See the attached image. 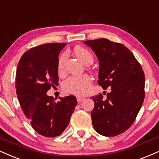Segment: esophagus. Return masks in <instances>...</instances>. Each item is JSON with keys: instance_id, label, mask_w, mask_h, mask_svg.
I'll return each mask as SVG.
<instances>
[{"instance_id": "esophagus-1", "label": "esophagus", "mask_w": 159, "mask_h": 159, "mask_svg": "<svg viewBox=\"0 0 159 159\" xmlns=\"http://www.w3.org/2000/svg\"><path fill=\"white\" fill-rule=\"evenodd\" d=\"M84 99H85V98H84V97H80V96L76 97V100H77V101L79 102H80L81 101H83Z\"/></svg>"}]
</instances>
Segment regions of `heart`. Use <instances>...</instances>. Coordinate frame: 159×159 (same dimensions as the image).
Returning <instances> with one entry per match:
<instances>
[{
    "label": "heart",
    "instance_id": "b5f03b06",
    "mask_svg": "<svg viewBox=\"0 0 159 159\" xmlns=\"http://www.w3.org/2000/svg\"><path fill=\"white\" fill-rule=\"evenodd\" d=\"M74 53L76 56L81 60L82 62L85 65H91L94 61V57L87 49L83 47H76L74 48ZM67 54L64 53L59 57L58 60V70L59 72L64 68V65L66 60ZM91 84V79L88 75L81 76H70L68 80H65L64 83V89L68 92L72 94L81 95L83 94Z\"/></svg>",
    "mask_w": 159,
    "mask_h": 159
}]
</instances>
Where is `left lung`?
Wrapping results in <instances>:
<instances>
[{"instance_id":"obj_1","label":"left lung","mask_w":159,"mask_h":159,"mask_svg":"<svg viewBox=\"0 0 159 159\" xmlns=\"http://www.w3.org/2000/svg\"><path fill=\"white\" fill-rule=\"evenodd\" d=\"M99 61L98 84L110 87L106 98L92 97L91 120L100 135L112 137L127 130L135 121L144 100L145 76L133 53L120 43L106 39L87 40Z\"/></svg>"}]
</instances>
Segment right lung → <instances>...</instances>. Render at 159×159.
<instances>
[{
	"label": "right lung",
	"mask_w": 159,
	"mask_h": 159,
	"mask_svg": "<svg viewBox=\"0 0 159 159\" xmlns=\"http://www.w3.org/2000/svg\"><path fill=\"white\" fill-rule=\"evenodd\" d=\"M66 44L50 43L31 48L17 66L16 94L21 109L35 131L48 138L65 131L77 103L73 95L57 102L47 94L52 85H58V57Z\"/></svg>",
	"instance_id": "obj_1"
}]
</instances>
